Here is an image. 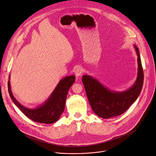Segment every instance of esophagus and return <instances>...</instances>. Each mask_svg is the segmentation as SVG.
<instances>
[{
  "instance_id": "1",
  "label": "esophagus",
  "mask_w": 156,
  "mask_h": 156,
  "mask_svg": "<svg viewBox=\"0 0 156 156\" xmlns=\"http://www.w3.org/2000/svg\"><path fill=\"white\" fill-rule=\"evenodd\" d=\"M83 69L81 67V66H77L75 70V74L77 77L80 76L83 74Z\"/></svg>"
}]
</instances>
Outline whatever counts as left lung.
<instances>
[{
    "label": "left lung",
    "mask_w": 156,
    "mask_h": 156,
    "mask_svg": "<svg viewBox=\"0 0 156 156\" xmlns=\"http://www.w3.org/2000/svg\"><path fill=\"white\" fill-rule=\"evenodd\" d=\"M138 56V75L133 85L127 90L118 92L107 88L95 78L83 75L82 81L93 112L99 117L119 116L134 103L140 96L144 81L143 70L138 48L134 45Z\"/></svg>",
    "instance_id": "obj_1"
}]
</instances>
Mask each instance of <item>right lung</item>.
Instances as JSON below:
<instances>
[{"instance_id":"obj_1","label":"right lung","mask_w":156,"mask_h":156,"mask_svg":"<svg viewBox=\"0 0 156 156\" xmlns=\"http://www.w3.org/2000/svg\"><path fill=\"white\" fill-rule=\"evenodd\" d=\"M9 76V79H10ZM75 81V76L71 75L62 79L49 98L34 108L22 105L13 96L10 83L8 81V90L10 98L18 108L30 119L41 123L51 124L57 122L65 109L66 98L68 91Z\"/></svg>"}]
</instances>
